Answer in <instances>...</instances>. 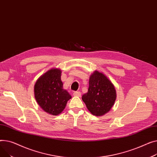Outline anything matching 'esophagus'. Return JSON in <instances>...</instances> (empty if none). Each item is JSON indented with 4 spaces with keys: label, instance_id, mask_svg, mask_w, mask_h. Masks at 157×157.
<instances>
[{
    "label": "esophagus",
    "instance_id": "34e87169",
    "mask_svg": "<svg viewBox=\"0 0 157 157\" xmlns=\"http://www.w3.org/2000/svg\"><path fill=\"white\" fill-rule=\"evenodd\" d=\"M73 96L80 97L81 96V93L79 91H75V92H74V93H73Z\"/></svg>",
    "mask_w": 157,
    "mask_h": 157
}]
</instances>
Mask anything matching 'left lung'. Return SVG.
<instances>
[{"mask_svg":"<svg viewBox=\"0 0 157 157\" xmlns=\"http://www.w3.org/2000/svg\"><path fill=\"white\" fill-rule=\"evenodd\" d=\"M86 94L82 96L89 111L95 116L108 112L116 99V90L112 82L102 73L95 71L89 78Z\"/></svg>","mask_w":157,"mask_h":157,"instance_id":"left-lung-1","label":"left lung"}]
</instances>
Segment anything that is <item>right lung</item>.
Masks as SVG:
<instances>
[{
    "label": "right lung",
    "mask_w": 157,
    "mask_h": 157,
    "mask_svg": "<svg viewBox=\"0 0 157 157\" xmlns=\"http://www.w3.org/2000/svg\"><path fill=\"white\" fill-rule=\"evenodd\" d=\"M61 74L59 69L52 68L42 75L34 87L36 102L44 111L52 115L61 113L71 98L68 92L63 89Z\"/></svg>",
    "instance_id": "obj_1"
}]
</instances>
